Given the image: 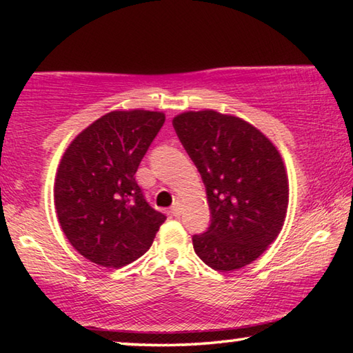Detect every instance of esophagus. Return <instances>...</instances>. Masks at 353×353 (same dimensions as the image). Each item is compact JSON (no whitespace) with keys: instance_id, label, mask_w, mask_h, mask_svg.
Here are the masks:
<instances>
[{"instance_id":"obj_1","label":"esophagus","mask_w":353,"mask_h":353,"mask_svg":"<svg viewBox=\"0 0 353 353\" xmlns=\"http://www.w3.org/2000/svg\"><path fill=\"white\" fill-rule=\"evenodd\" d=\"M170 212H171L172 216H181V213H182V204H181V202L176 201L174 205L171 207Z\"/></svg>"}]
</instances>
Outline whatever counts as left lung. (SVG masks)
<instances>
[{
	"instance_id": "left-lung-1",
	"label": "left lung",
	"mask_w": 353,
	"mask_h": 353,
	"mask_svg": "<svg viewBox=\"0 0 353 353\" xmlns=\"http://www.w3.org/2000/svg\"><path fill=\"white\" fill-rule=\"evenodd\" d=\"M176 134L205 185L210 225L193 235L199 259L234 271L265 252L282 229L288 179L276 146L243 119L214 110L185 112Z\"/></svg>"
}]
</instances>
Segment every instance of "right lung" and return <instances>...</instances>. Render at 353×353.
<instances>
[{
  "mask_svg": "<svg viewBox=\"0 0 353 353\" xmlns=\"http://www.w3.org/2000/svg\"><path fill=\"white\" fill-rule=\"evenodd\" d=\"M162 112H110L71 141L59 165V223L77 252L121 268L146 252L165 223L135 181L141 159L162 129Z\"/></svg>",
  "mask_w": 353,
  "mask_h": 353,
  "instance_id": "add662e5",
  "label": "right lung"
}]
</instances>
